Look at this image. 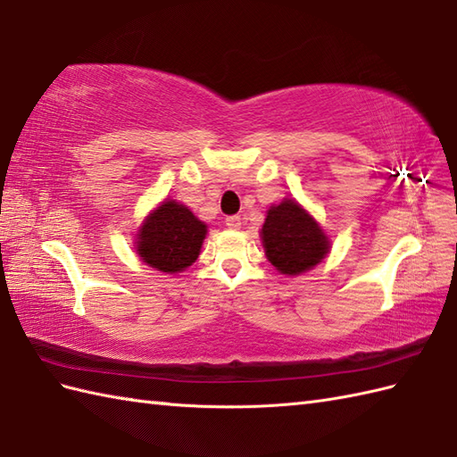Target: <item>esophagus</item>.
Returning <instances> with one entry per match:
<instances>
[{
	"instance_id": "34e87169",
	"label": "esophagus",
	"mask_w": 457,
	"mask_h": 457,
	"mask_svg": "<svg viewBox=\"0 0 457 457\" xmlns=\"http://www.w3.org/2000/svg\"><path fill=\"white\" fill-rule=\"evenodd\" d=\"M226 226L229 229H239L241 228V218L239 216H228L226 218Z\"/></svg>"
}]
</instances>
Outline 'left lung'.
I'll return each mask as SVG.
<instances>
[{"label": "left lung", "mask_w": 457, "mask_h": 457, "mask_svg": "<svg viewBox=\"0 0 457 457\" xmlns=\"http://www.w3.org/2000/svg\"><path fill=\"white\" fill-rule=\"evenodd\" d=\"M267 259L283 275H300L320 263L328 253V237L312 216L293 200L280 202L267 212L261 229Z\"/></svg>", "instance_id": "8db88e82"}]
</instances>
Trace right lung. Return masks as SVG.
<instances>
[{
  "label": "right lung",
  "instance_id": "add662e5",
  "mask_svg": "<svg viewBox=\"0 0 457 457\" xmlns=\"http://www.w3.org/2000/svg\"><path fill=\"white\" fill-rule=\"evenodd\" d=\"M206 223L179 202H162L137 234V253L149 267L179 273L200 255Z\"/></svg>",
  "mask_w": 457,
  "mask_h": 457
}]
</instances>
